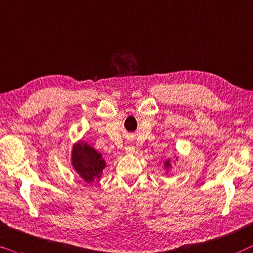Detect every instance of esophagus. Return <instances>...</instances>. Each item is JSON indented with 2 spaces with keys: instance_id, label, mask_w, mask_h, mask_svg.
I'll use <instances>...</instances> for the list:
<instances>
[{
  "instance_id": "esophagus-1",
  "label": "esophagus",
  "mask_w": 253,
  "mask_h": 253,
  "mask_svg": "<svg viewBox=\"0 0 253 253\" xmlns=\"http://www.w3.org/2000/svg\"><path fill=\"white\" fill-rule=\"evenodd\" d=\"M125 150H126L127 154H133L135 151V147H134L132 142H128L126 144V147H125Z\"/></svg>"
}]
</instances>
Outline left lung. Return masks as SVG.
<instances>
[{
    "label": "left lung",
    "mask_w": 253,
    "mask_h": 253,
    "mask_svg": "<svg viewBox=\"0 0 253 253\" xmlns=\"http://www.w3.org/2000/svg\"><path fill=\"white\" fill-rule=\"evenodd\" d=\"M164 168H166L167 171L170 170V168H171V160H170V158H168V160L164 162Z\"/></svg>",
    "instance_id": "left-lung-1"
}]
</instances>
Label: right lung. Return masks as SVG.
Here are the masks:
<instances>
[{"instance_id":"1","label":"right lung","mask_w":253,"mask_h":253,"mask_svg":"<svg viewBox=\"0 0 253 253\" xmlns=\"http://www.w3.org/2000/svg\"><path fill=\"white\" fill-rule=\"evenodd\" d=\"M72 166L79 176L86 183H92L102 176L106 163L103 155L84 141L73 146Z\"/></svg>"}]
</instances>
